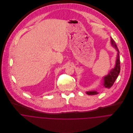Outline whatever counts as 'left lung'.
Segmentation results:
<instances>
[{
    "label": "left lung",
    "instance_id": "1",
    "mask_svg": "<svg viewBox=\"0 0 133 133\" xmlns=\"http://www.w3.org/2000/svg\"><path fill=\"white\" fill-rule=\"evenodd\" d=\"M111 42H112V44L115 46V48L117 49L118 53V55L117 56L116 65L115 66L114 69H112L111 70V71L110 72V73L107 76L104 77L103 78L104 79L103 85L108 89H110L113 86L115 80L117 78L118 76L120 73V63L119 51H118L117 45H116V43L113 39H112V40H111ZM87 94L88 95H94L98 94V93L96 91H90V92H87Z\"/></svg>",
    "mask_w": 133,
    "mask_h": 133
}]
</instances>
